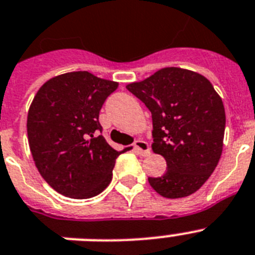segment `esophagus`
<instances>
[{
	"mask_svg": "<svg viewBox=\"0 0 255 255\" xmlns=\"http://www.w3.org/2000/svg\"><path fill=\"white\" fill-rule=\"evenodd\" d=\"M134 149H135L136 153L143 154V156H147V154H149L148 143L144 142V140H140V139L134 142Z\"/></svg>",
	"mask_w": 255,
	"mask_h": 255,
	"instance_id": "34e87169",
	"label": "esophagus"
}]
</instances>
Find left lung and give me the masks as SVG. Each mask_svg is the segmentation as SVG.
<instances>
[{
    "label": "left lung",
    "mask_w": 255,
    "mask_h": 255,
    "mask_svg": "<svg viewBox=\"0 0 255 255\" xmlns=\"http://www.w3.org/2000/svg\"><path fill=\"white\" fill-rule=\"evenodd\" d=\"M126 89L152 113V151L166 161V171L148 182L167 199L199 190L221 158L226 112L212 82L197 72L165 67Z\"/></svg>",
    "instance_id": "obj_1"
}]
</instances>
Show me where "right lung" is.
Instances as JSON below:
<instances>
[{
  "label": "right lung",
  "instance_id": "1",
  "mask_svg": "<svg viewBox=\"0 0 255 255\" xmlns=\"http://www.w3.org/2000/svg\"><path fill=\"white\" fill-rule=\"evenodd\" d=\"M117 86L88 71L68 72L47 80L34 95L28 143L37 170L60 195L90 199L111 183L123 151L97 132L102 131L99 111Z\"/></svg>",
  "mask_w": 255,
  "mask_h": 255
}]
</instances>
